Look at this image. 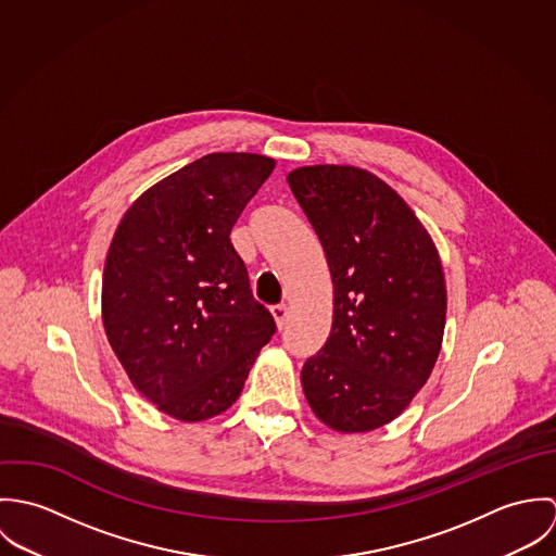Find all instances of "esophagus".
Returning a JSON list of instances; mask_svg holds the SVG:
<instances>
[{"label": "esophagus", "instance_id": "obj_1", "mask_svg": "<svg viewBox=\"0 0 556 556\" xmlns=\"http://www.w3.org/2000/svg\"><path fill=\"white\" fill-rule=\"evenodd\" d=\"M271 315L276 318L278 327L282 329L285 323H287V318H289V306H287V304H276V306H271Z\"/></svg>", "mask_w": 556, "mask_h": 556}]
</instances>
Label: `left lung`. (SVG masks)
Masks as SVG:
<instances>
[{
    "label": "left lung",
    "mask_w": 556,
    "mask_h": 556,
    "mask_svg": "<svg viewBox=\"0 0 556 556\" xmlns=\"http://www.w3.org/2000/svg\"><path fill=\"white\" fill-rule=\"evenodd\" d=\"M287 181L333 282L331 331L302 368L304 394L336 432L377 430L410 404L441 353L447 291L437 245L366 168L300 166Z\"/></svg>",
    "instance_id": "8db88e82"
}]
</instances>
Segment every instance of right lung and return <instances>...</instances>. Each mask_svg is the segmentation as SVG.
Masks as SVG:
<instances>
[{
    "instance_id": "add662e5",
    "label": "right lung",
    "mask_w": 556,
    "mask_h": 556,
    "mask_svg": "<svg viewBox=\"0 0 556 556\" xmlns=\"http://www.w3.org/2000/svg\"><path fill=\"white\" fill-rule=\"evenodd\" d=\"M274 166L243 152L194 160L148 188L109 245V344L132 386L179 421L227 410L276 331L229 239Z\"/></svg>"
}]
</instances>
